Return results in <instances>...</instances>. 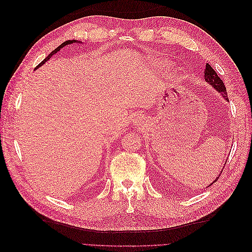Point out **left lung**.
I'll list each match as a JSON object with an SVG mask.
<instances>
[{
    "instance_id": "1",
    "label": "left lung",
    "mask_w": 252,
    "mask_h": 252,
    "mask_svg": "<svg viewBox=\"0 0 252 252\" xmlns=\"http://www.w3.org/2000/svg\"><path fill=\"white\" fill-rule=\"evenodd\" d=\"M204 79H205L206 82H207V83L209 84L210 86H212L213 88H215V89L218 91V93H220V94H222V96L225 98L226 101H228L226 88H225V85H224L223 81L219 78V75L217 74V72L212 69V67H211L209 64H206V66H205V69H204ZM225 164H226V163H225ZM225 164H224V166H225ZM223 168H224V167H223ZM223 168H222V169H223ZM220 173H222V171H220ZM220 173L219 174V177L220 175ZM219 177H217V179H216L215 181H213L209 186H211V185L213 184V183L217 182L218 179H219ZM209 186H207V187H209Z\"/></svg>"
}]
</instances>
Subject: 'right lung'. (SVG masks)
Returning a JSON list of instances; mask_svg holds the SVG:
<instances>
[{
  "label": "right lung",
  "mask_w": 252,
  "mask_h": 252,
  "mask_svg": "<svg viewBox=\"0 0 252 252\" xmlns=\"http://www.w3.org/2000/svg\"><path fill=\"white\" fill-rule=\"evenodd\" d=\"M73 43H79V44H81L82 42L81 41H78V40H68V41H66V42H64V43H62V44H61L60 45V46L59 47H57L55 50H53V51H51L50 52V55H48V57L46 58V59H45V60H43L42 61V62L39 64V65H37L36 67H35V69H37V68H39V67H41L43 64H45V63H46L47 62V61L53 56V55H56V53L58 52V51H60V49H62L63 47H65L66 46V45H70V44H73Z\"/></svg>",
  "instance_id": "add662e5"
}]
</instances>
